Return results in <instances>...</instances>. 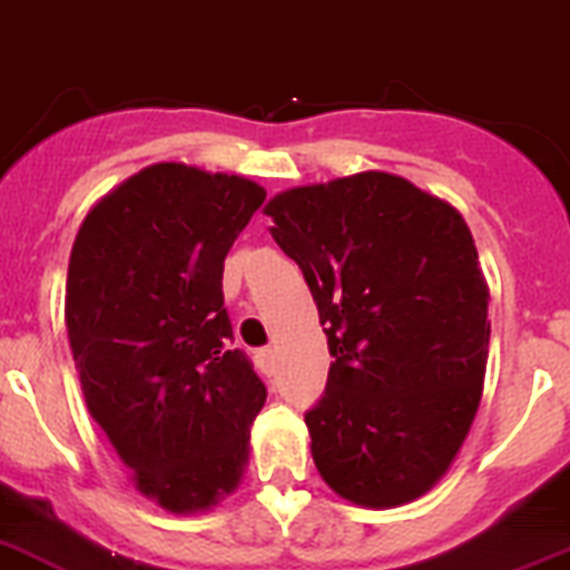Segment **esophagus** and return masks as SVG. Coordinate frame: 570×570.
<instances>
[{"label": "esophagus", "mask_w": 570, "mask_h": 570, "mask_svg": "<svg viewBox=\"0 0 570 570\" xmlns=\"http://www.w3.org/2000/svg\"><path fill=\"white\" fill-rule=\"evenodd\" d=\"M257 365H261L266 374H272V371H275V351H272V347L257 351Z\"/></svg>", "instance_id": "34e87169"}]
</instances>
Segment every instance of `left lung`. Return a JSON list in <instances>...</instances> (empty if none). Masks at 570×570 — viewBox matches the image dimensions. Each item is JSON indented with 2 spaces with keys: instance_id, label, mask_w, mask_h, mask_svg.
<instances>
[{
  "instance_id": "8db88e82",
  "label": "left lung",
  "mask_w": 570,
  "mask_h": 570,
  "mask_svg": "<svg viewBox=\"0 0 570 570\" xmlns=\"http://www.w3.org/2000/svg\"><path fill=\"white\" fill-rule=\"evenodd\" d=\"M272 237L304 272L327 333L313 461L358 507H400L446 475L490 353V286L470 226L438 196L365 170L277 194Z\"/></svg>"
}]
</instances>
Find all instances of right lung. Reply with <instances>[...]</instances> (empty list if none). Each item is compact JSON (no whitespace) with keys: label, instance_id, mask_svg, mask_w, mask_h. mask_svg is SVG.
Masks as SVG:
<instances>
[{"label":"right lung","instance_id":"add662e5","mask_svg":"<svg viewBox=\"0 0 570 570\" xmlns=\"http://www.w3.org/2000/svg\"><path fill=\"white\" fill-rule=\"evenodd\" d=\"M266 199L246 176L159 161L80 223L66 330L86 405L141 495L205 513L232 495L266 385L232 347L223 263Z\"/></svg>","mask_w":570,"mask_h":570}]
</instances>
